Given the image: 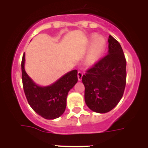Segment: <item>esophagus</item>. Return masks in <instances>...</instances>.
<instances>
[{
	"instance_id": "esophagus-1",
	"label": "esophagus",
	"mask_w": 148,
	"mask_h": 148,
	"mask_svg": "<svg viewBox=\"0 0 148 148\" xmlns=\"http://www.w3.org/2000/svg\"><path fill=\"white\" fill-rule=\"evenodd\" d=\"M82 76H83V73L82 72H78V81H82Z\"/></svg>"
}]
</instances>
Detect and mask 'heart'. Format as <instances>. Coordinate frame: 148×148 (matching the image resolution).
Here are the masks:
<instances>
[{"label": "heart", "mask_w": 148, "mask_h": 148, "mask_svg": "<svg viewBox=\"0 0 148 148\" xmlns=\"http://www.w3.org/2000/svg\"><path fill=\"white\" fill-rule=\"evenodd\" d=\"M106 46L107 40L104 37L99 36L98 34L90 35L85 44L86 47H89L84 58L85 64L89 66L95 65L102 56Z\"/></svg>", "instance_id": "1"}]
</instances>
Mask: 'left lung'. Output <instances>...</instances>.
<instances>
[{
  "instance_id": "1",
  "label": "left lung",
  "mask_w": 148,
  "mask_h": 148,
  "mask_svg": "<svg viewBox=\"0 0 148 148\" xmlns=\"http://www.w3.org/2000/svg\"><path fill=\"white\" fill-rule=\"evenodd\" d=\"M108 54L82 76L84 100L89 108L108 113L122 98L126 85V59L119 43L110 35Z\"/></svg>"
}]
</instances>
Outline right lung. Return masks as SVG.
Wrapping results in <instances>:
<instances>
[{"instance_id":"1","label":"right lung","mask_w":148,"mask_h":148,"mask_svg":"<svg viewBox=\"0 0 148 148\" xmlns=\"http://www.w3.org/2000/svg\"><path fill=\"white\" fill-rule=\"evenodd\" d=\"M25 53L21 62L22 82L30 107L46 119H55L64 113L68 92L78 82L76 70L68 72L48 86L38 85L25 71Z\"/></svg>"}]
</instances>
